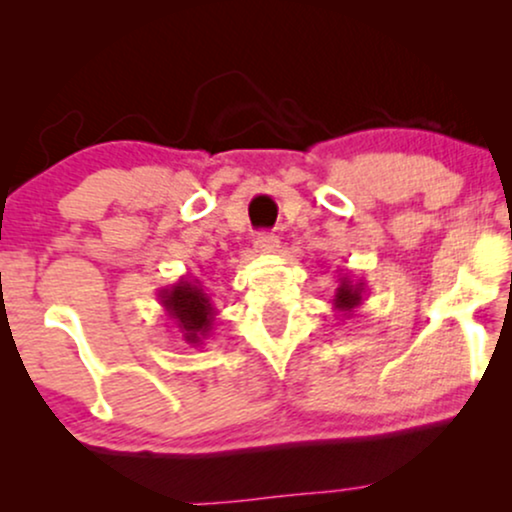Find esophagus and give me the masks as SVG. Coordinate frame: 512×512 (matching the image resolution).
<instances>
[{
    "label": "esophagus",
    "instance_id": "obj_1",
    "mask_svg": "<svg viewBox=\"0 0 512 512\" xmlns=\"http://www.w3.org/2000/svg\"><path fill=\"white\" fill-rule=\"evenodd\" d=\"M255 248L257 252H262V255L276 252L279 250V236H274V233H260V236L255 238Z\"/></svg>",
    "mask_w": 512,
    "mask_h": 512
}]
</instances>
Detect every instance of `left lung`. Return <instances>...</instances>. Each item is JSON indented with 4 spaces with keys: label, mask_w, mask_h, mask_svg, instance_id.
Returning <instances> with one entry per match:
<instances>
[{
    "label": "left lung",
    "mask_w": 512,
    "mask_h": 512,
    "mask_svg": "<svg viewBox=\"0 0 512 512\" xmlns=\"http://www.w3.org/2000/svg\"><path fill=\"white\" fill-rule=\"evenodd\" d=\"M363 296H366V281L363 279H351L349 274L339 276V286L334 289V298L332 305L334 310L349 317L358 305L363 303Z\"/></svg>",
    "instance_id": "obj_1"
}]
</instances>
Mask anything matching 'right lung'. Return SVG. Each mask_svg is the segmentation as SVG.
Masks as SVG:
<instances>
[{
	"label": "right lung",
	"mask_w": 512,
	"mask_h": 512,
	"mask_svg": "<svg viewBox=\"0 0 512 512\" xmlns=\"http://www.w3.org/2000/svg\"><path fill=\"white\" fill-rule=\"evenodd\" d=\"M158 301H161L170 325L180 332V337L190 346L204 344V339L214 330V320L219 310L214 308L209 293L202 289L195 276L185 274L173 286L158 289Z\"/></svg>",
	"instance_id": "1"
}]
</instances>
